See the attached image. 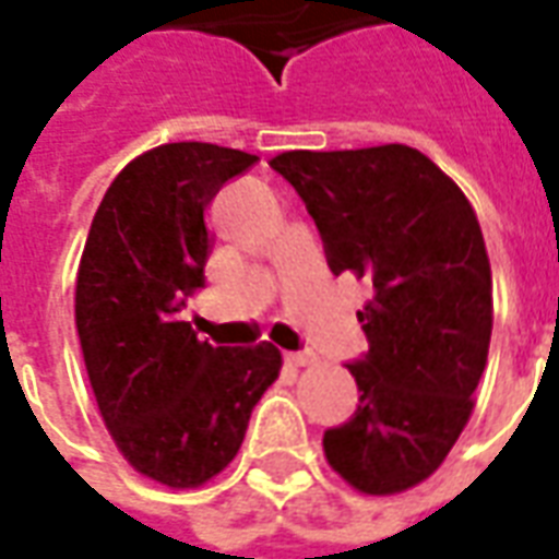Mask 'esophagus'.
<instances>
[{"label": "esophagus", "mask_w": 559, "mask_h": 559, "mask_svg": "<svg viewBox=\"0 0 559 559\" xmlns=\"http://www.w3.org/2000/svg\"><path fill=\"white\" fill-rule=\"evenodd\" d=\"M317 356L314 353H287V365L293 368H305V365H314Z\"/></svg>", "instance_id": "obj_1"}]
</instances>
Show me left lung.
<instances>
[{"label":"left lung","mask_w":559,"mask_h":559,"mask_svg":"<svg viewBox=\"0 0 559 559\" xmlns=\"http://www.w3.org/2000/svg\"><path fill=\"white\" fill-rule=\"evenodd\" d=\"M305 200L329 269L371 281L356 311L368 356L347 365L359 407L323 433L329 467L359 493L416 488L476 407L493 326L491 263L464 191L404 143L293 148L269 160Z\"/></svg>","instance_id":"8db88e82"}]
</instances>
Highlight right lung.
Returning a JSON list of instances; mask_svg holds the SVG:
<instances>
[{
	"label": "right lung",
	"instance_id": "obj_1",
	"mask_svg": "<svg viewBox=\"0 0 559 559\" xmlns=\"http://www.w3.org/2000/svg\"><path fill=\"white\" fill-rule=\"evenodd\" d=\"M257 155L164 143L128 160L92 218L74 320L107 431L140 476L200 488L230 464L251 411L281 374V350L212 347L179 320L203 287L206 209Z\"/></svg>",
	"mask_w": 559,
	"mask_h": 559
}]
</instances>
